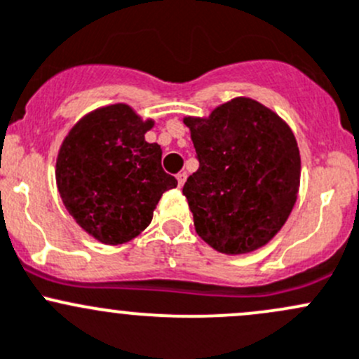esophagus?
<instances>
[{
  "mask_svg": "<svg viewBox=\"0 0 359 359\" xmlns=\"http://www.w3.org/2000/svg\"><path fill=\"white\" fill-rule=\"evenodd\" d=\"M186 179H187L186 173H179V175H177V182H179V187H182L184 184H186Z\"/></svg>",
  "mask_w": 359,
  "mask_h": 359,
  "instance_id": "1",
  "label": "esophagus"
}]
</instances>
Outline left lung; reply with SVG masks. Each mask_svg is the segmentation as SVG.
Wrapping results in <instances>:
<instances>
[{
  "label": "left lung",
  "instance_id": "obj_1",
  "mask_svg": "<svg viewBox=\"0 0 359 359\" xmlns=\"http://www.w3.org/2000/svg\"><path fill=\"white\" fill-rule=\"evenodd\" d=\"M200 168L184 184L203 241L227 255L269 243L297 201L300 154L290 126L257 100L236 97L208 118H184Z\"/></svg>",
  "mask_w": 359,
  "mask_h": 359
}]
</instances>
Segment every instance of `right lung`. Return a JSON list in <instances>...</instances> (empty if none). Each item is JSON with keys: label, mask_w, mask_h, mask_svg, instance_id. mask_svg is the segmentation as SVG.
<instances>
[{"label": "right lung", "mask_w": 359, "mask_h": 359, "mask_svg": "<svg viewBox=\"0 0 359 359\" xmlns=\"http://www.w3.org/2000/svg\"><path fill=\"white\" fill-rule=\"evenodd\" d=\"M153 125L126 104H112L83 116L60 146V198L76 224L100 243L139 236L163 193L177 187L161 166V147L146 142Z\"/></svg>", "instance_id": "right-lung-1"}]
</instances>
